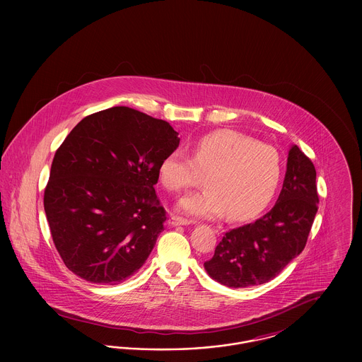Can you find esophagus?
<instances>
[{"instance_id":"esophagus-1","label":"esophagus","mask_w":362,"mask_h":362,"mask_svg":"<svg viewBox=\"0 0 362 362\" xmlns=\"http://www.w3.org/2000/svg\"><path fill=\"white\" fill-rule=\"evenodd\" d=\"M168 223L173 225V226L189 224V220H186V218H183V217H177V216H171V217H170V220H168Z\"/></svg>"}]
</instances>
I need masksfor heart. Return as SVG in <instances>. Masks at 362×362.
I'll return each mask as SVG.
<instances>
[{
	"instance_id": "1",
	"label": "heart",
	"mask_w": 362,
	"mask_h": 362,
	"mask_svg": "<svg viewBox=\"0 0 362 362\" xmlns=\"http://www.w3.org/2000/svg\"><path fill=\"white\" fill-rule=\"evenodd\" d=\"M281 157L270 145L235 130H217L198 138L191 155L175 149L157 168L163 187L182 192L199 185L206 189L182 198L177 209L189 217L254 218L270 204L281 182Z\"/></svg>"
}]
</instances>
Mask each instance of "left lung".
Returning <instances> with one entry per match:
<instances>
[{
    "label": "left lung",
    "instance_id": "1",
    "mask_svg": "<svg viewBox=\"0 0 362 362\" xmlns=\"http://www.w3.org/2000/svg\"><path fill=\"white\" fill-rule=\"evenodd\" d=\"M317 204L315 165L293 145L276 205L255 223L225 233L205 262L207 274L229 288L269 282L304 250Z\"/></svg>",
    "mask_w": 362,
    "mask_h": 362
}]
</instances>
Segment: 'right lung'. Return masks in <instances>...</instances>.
<instances>
[{"mask_svg":"<svg viewBox=\"0 0 362 362\" xmlns=\"http://www.w3.org/2000/svg\"><path fill=\"white\" fill-rule=\"evenodd\" d=\"M168 122L112 107L80 122L52 160L45 211L65 266L117 285L141 269L167 220L156 195L160 161L179 146Z\"/></svg>","mask_w":362,"mask_h":362,"instance_id":"1","label":"right lung"}]
</instances>
